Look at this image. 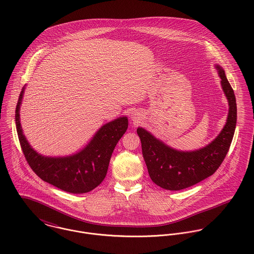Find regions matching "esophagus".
Masks as SVG:
<instances>
[{"instance_id":"obj_1","label":"esophagus","mask_w":254,"mask_h":254,"mask_svg":"<svg viewBox=\"0 0 254 254\" xmlns=\"http://www.w3.org/2000/svg\"><path fill=\"white\" fill-rule=\"evenodd\" d=\"M130 117H131V120L132 121H134L135 123H140V121L142 120V114L138 111V110H133L132 112H131V115H130Z\"/></svg>"}]
</instances>
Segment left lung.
Wrapping results in <instances>:
<instances>
[{
	"label": "left lung",
	"instance_id": "obj_1",
	"mask_svg": "<svg viewBox=\"0 0 254 254\" xmlns=\"http://www.w3.org/2000/svg\"><path fill=\"white\" fill-rule=\"evenodd\" d=\"M215 68L221 78L229 112L226 124L211 143L195 150H178L144 128L137 129L149 177L162 189L180 190L206 179L214 174L230 148L237 124L236 97L224 69L219 64H215Z\"/></svg>",
	"mask_w": 254,
	"mask_h": 254
}]
</instances>
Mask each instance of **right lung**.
<instances>
[{
    "instance_id": "add662e5",
    "label": "right lung",
    "mask_w": 254,
    "mask_h": 254,
    "mask_svg": "<svg viewBox=\"0 0 254 254\" xmlns=\"http://www.w3.org/2000/svg\"><path fill=\"white\" fill-rule=\"evenodd\" d=\"M25 86L15 109V126L25 158L43 180L64 191L85 193L97 188L106 178L115 145L128 128V118L120 116L103 125L81 150L66 156H46L28 143L20 124V106Z\"/></svg>"
}]
</instances>
